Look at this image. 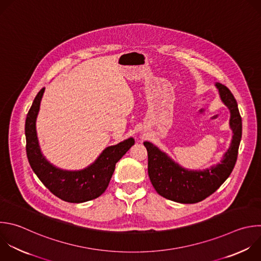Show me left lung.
I'll return each mask as SVG.
<instances>
[{
    "mask_svg": "<svg viewBox=\"0 0 261 261\" xmlns=\"http://www.w3.org/2000/svg\"><path fill=\"white\" fill-rule=\"evenodd\" d=\"M220 97L230 111L229 125L233 136L224 159L216 166L204 171H188L179 167L152 143L145 141L147 149V171L156 193L171 201L194 204L201 202L216 192L227 179L237 162L242 138V118L237 100L227 87L217 83Z\"/></svg>",
    "mask_w": 261,
    "mask_h": 261,
    "instance_id": "left-lung-1",
    "label": "left lung"
}]
</instances>
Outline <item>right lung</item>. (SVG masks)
Segmentation results:
<instances>
[{"mask_svg": "<svg viewBox=\"0 0 261 261\" xmlns=\"http://www.w3.org/2000/svg\"><path fill=\"white\" fill-rule=\"evenodd\" d=\"M45 88L37 94L25 120L27 155L36 175L57 198L69 203H83L101 196L109 187L116 164L134 144L129 138L106 148L96 162L82 171H63L55 168L42 155L36 133V118Z\"/></svg>", "mask_w": 261, "mask_h": 261, "instance_id": "add662e5", "label": "right lung"}]
</instances>
